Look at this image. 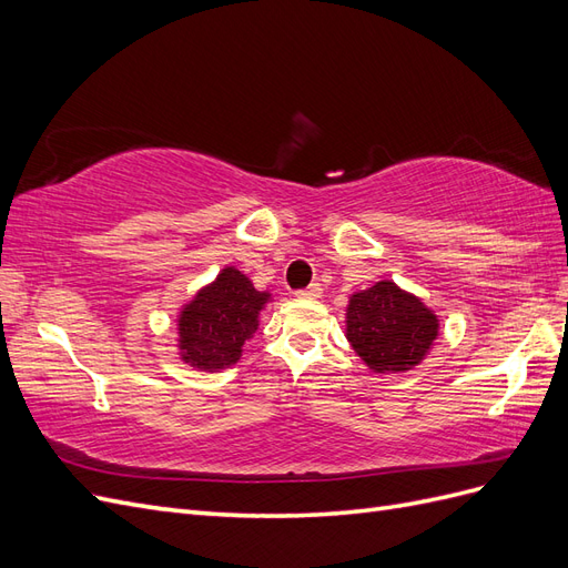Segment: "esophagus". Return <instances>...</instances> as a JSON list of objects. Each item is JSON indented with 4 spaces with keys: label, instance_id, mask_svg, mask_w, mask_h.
I'll use <instances>...</instances> for the list:
<instances>
[{
    "label": "esophagus",
    "instance_id": "34e87169",
    "mask_svg": "<svg viewBox=\"0 0 568 568\" xmlns=\"http://www.w3.org/2000/svg\"><path fill=\"white\" fill-rule=\"evenodd\" d=\"M296 296H298V298H311V301H313V298H320V296H322V284L313 282L307 288L296 291Z\"/></svg>",
    "mask_w": 568,
    "mask_h": 568
}]
</instances>
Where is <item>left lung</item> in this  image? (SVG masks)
Listing matches in <instances>:
<instances>
[{
    "instance_id": "1",
    "label": "left lung",
    "mask_w": 568,
    "mask_h": 568,
    "mask_svg": "<svg viewBox=\"0 0 568 568\" xmlns=\"http://www.w3.org/2000/svg\"><path fill=\"white\" fill-rule=\"evenodd\" d=\"M438 336L432 307L395 282H376L357 291L346 307V338L376 374L417 367Z\"/></svg>"
}]
</instances>
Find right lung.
I'll list each match as a JSON object with an SVG mask.
<instances>
[{
    "label": "right lung",
    "instance_id": "obj_1",
    "mask_svg": "<svg viewBox=\"0 0 568 568\" xmlns=\"http://www.w3.org/2000/svg\"><path fill=\"white\" fill-rule=\"evenodd\" d=\"M236 267L220 270L215 282L182 305L178 348L182 363L199 372H217L239 363L244 343L257 329V315L270 303Z\"/></svg>",
    "mask_w": 568,
    "mask_h": 568
}]
</instances>
